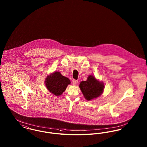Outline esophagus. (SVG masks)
Here are the masks:
<instances>
[{
  "label": "esophagus",
  "instance_id": "obj_1",
  "mask_svg": "<svg viewBox=\"0 0 147 147\" xmlns=\"http://www.w3.org/2000/svg\"><path fill=\"white\" fill-rule=\"evenodd\" d=\"M78 81L77 80H73V82H72V85L73 86H76L77 85V83H78Z\"/></svg>",
  "mask_w": 147,
  "mask_h": 147
}]
</instances>
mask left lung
<instances>
[{"instance_id": "1", "label": "left lung", "mask_w": 147, "mask_h": 147, "mask_svg": "<svg viewBox=\"0 0 147 147\" xmlns=\"http://www.w3.org/2000/svg\"><path fill=\"white\" fill-rule=\"evenodd\" d=\"M79 88L85 98L90 101L100 96L103 93L104 83L100 82L94 76L89 75L86 81H82L79 84Z\"/></svg>"}]
</instances>
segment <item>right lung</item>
Segmentation results:
<instances>
[{
  "mask_svg": "<svg viewBox=\"0 0 147 147\" xmlns=\"http://www.w3.org/2000/svg\"><path fill=\"white\" fill-rule=\"evenodd\" d=\"M45 84L50 92L59 96L65 91L67 86L70 84V81L68 78L62 76L60 72L55 71L47 76Z\"/></svg>",
  "mask_w": 147,
  "mask_h": 147,
  "instance_id": "obj_1",
  "label": "right lung"
}]
</instances>
